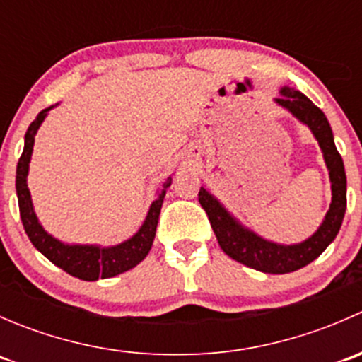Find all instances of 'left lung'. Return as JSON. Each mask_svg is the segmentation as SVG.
Listing matches in <instances>:
<instances>
[{"instance_id": "8db88e82", "label": "left lung", "mask_w": 362, "mask_h": 362, "mask_svg": "<svg viewBox=\"0 0 362 362\" xmlns=\"http://www.w3.org/2000/svg\"><path fill=\"white\" fill-rule=\"evenodd\" d=\"M279 94L280 96L273 100L275 105L289 112L296 120L312 131L313 138L319 141L320 152H322L324 163L329 173L331 204L317 231L303 242L291 243V245L272 242L242 224L208 189L202 187L198 194L199 203L206 211L221 249L235 261L257 272L272 273V275L293 273L315 261L337 238L346 208L345 166L334 145L329 120L326 119L320 108H317L305 94L299 93L294 87H280Z\"/></svg>"}]
</instances>
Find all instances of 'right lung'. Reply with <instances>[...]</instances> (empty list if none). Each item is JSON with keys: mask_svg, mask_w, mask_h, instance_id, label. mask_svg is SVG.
<instances>
[{"mask_svg": "<svg viewBox=\"0 0 362 362\" xmlns=\"http://www.w3.org/2000/svg\"><path fill=\"white\" fill-rule=\"evenodd\" d=\"M57 105H52V107L40 112L25 131L24 151L19 163H17L16 173V191L17 199H19L21 221H23L25 235L29 236L35 249L42 252L57 268L64 269L71 276L86 280V282H94L98 279H112V276L120 275V273L140 264L151 252L156 238V229H158L160 206H163L168 187L173 182V175H170L163 187L156 192V199L148 208L147 217H145L140 229L124 242L117 243V245L103 247L98 245V243H66L56 238L43 228L38 215H36L31 192L28 187V175L36 133H38L40 126L49 115V112Z\"/></svg>", "mask_w": 362, "mask_h": 362, "instance_id": "add662e5", "label": "right lung"}]
</instances>
